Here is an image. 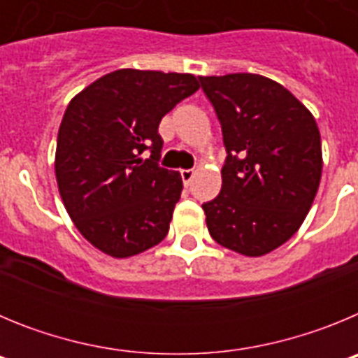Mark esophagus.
<instances>
[{"instance_id":"34e87169","label":"esophagus","mask_w":358,"mask_h":358,"mask_svg":"<svg viewBox=\"0 0 358 358\" xmlns=\"http://www.w3.org/2000/svg\"><path fill=\"white\" fill-rule=\"evenodd\" d=\"M194 176H195V172H194V170H181L182 182H185L186 186H188L189 182H192V179H194Z\"/></svg>"}]
</instances>
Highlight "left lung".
Returning a JSON list of instances; mask_svg holds the SVG:
<instances>
[{
	"instance_id": "1",
	"label": "left lung",
	"mask_w": 358,
	"mask_h": 358,
	"mask_svg": "<svg viewBox=\"0 0 358 358\" xmlns=\"http://www.w3.org/2000/svg\"><path fill=\"white\" fill-rule=\"evenodd\" d=\"M222 125V189L202 204L211 238L243 256L287 242L308 215L322 172L314 116L289 90L255 73L199 77Z\"/></svg>"
}]
</instances>
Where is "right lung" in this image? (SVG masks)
Here are the masks:
<instances>
[{"instance_id": "1", "label": "right lung", "mask_w": 358, "mask_h": 358, "mask_svg": "<svg viewBox=\"0 0 358 358\" xmlns=\"http://www.w3.org/2000/svg\"><path fill=\"white\" fill-rule=\"evenodd\" d=\"M199 87L192 73L125 68L68 103L57 136V186L75 227L103 255L136 256L169 233L182 179L157 164V127ZM147 148L152 154L143 160Z\"/></svg>"}]
</instances>
